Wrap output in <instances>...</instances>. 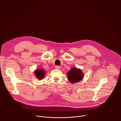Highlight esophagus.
<instances>
[{
	"mask_svg": "<svg viewBox=\"0 0 121 121\" xmlns=\"http://www.w3.org/2000/svg\"><path fill=\"white\" fill-rule=\"evenodd\" d=\"M60 68H61V67L60 66H59V65H56V69L59 70V69H60Z\"/></svg>",
	"mask_w": 121,
	"mask_h": 121,
	"instance_id": "esophagus-1",
	"label": "esophagus"
}]
</instances>
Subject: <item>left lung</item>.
I'll list each match as a JSON object with an SVG mask.
<instances>
[{"instance_id":"8db88e82","label":"left lung","mask_w":121,"mask_h":121,"mask_svg":"<svg viewBox=\"0 0 121 121\" xmlns=\"http://www.w3.org/2000/svg\"><path fill=\"white\" fill-rule=\"evenodd\" d=\"M67 75V79L71 83H75L81 81L84 78V74L79 68L73 67L69 71Z\"/></svg>"}]
</instances>
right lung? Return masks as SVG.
<instances>
[{
  "instance_id": "obj_1",
  "label": "right lung",
  "mask_w": 121,
  "mask_h": 121,
  "mask_svg": "<svg viewBox=\"0 0 121 121\" xmlns=\"http://www.w3.org/2000/svg\"><path fill=\"white\" fill-rule=\"evenodd\" d=\"M45 72V71H44L43 68L37 69L36 70L34 71V75L39 80L43 79L44 78L46 74Z\"/></svg>"
}]
</instances>
